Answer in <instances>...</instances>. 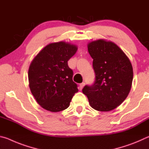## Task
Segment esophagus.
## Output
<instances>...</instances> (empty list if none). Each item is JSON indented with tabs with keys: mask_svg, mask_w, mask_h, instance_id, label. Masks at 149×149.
I'll use <instances>...</instances> for the list:
<instances>
[{
	"mask_svg": "<svg viewBox=\"0 0 149 149\" xmlns=\"http://www.w3.org/2000/svg\"><path fill=\"white\" fill-rule=\"evenodd\" d=\"M85 84L84 82H83V83H81V84H79L80 89H82L83 88H84V87L85 86Z\"/></svg>",
	"mask_w": 149,
	"mask_h": 149,
	"instance_id": "1",
	"label": "esophagus"
}]
</instances>
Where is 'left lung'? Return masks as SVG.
<instances>
[{"label":"left lung","mask_w":149,"mask_h":149,"mask_svg":"<svg viewBox=\"0 0 149 149\" xmlns=\"http://www.w3.org/2000/svg\"><path fill=\"white\" fill-rule=\"evenodd\" d=\"M93 59L95 80L82 89L93 108L108 112L127 98L133 77L132 65L120 47L111 41L99 39L87 45Z\"/></svg>","instance_id":"1"}]
</instances>
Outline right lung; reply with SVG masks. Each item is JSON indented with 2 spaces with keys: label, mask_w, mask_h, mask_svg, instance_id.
<instances>
[{
  "label": "right lung",
  "mask_w": 149,
  "mask_h": 149,
  "mask_svg": "<svg viewBox=\"0 0 149 149\" xmlns=\"http://www.w3.org/2000/svg\"><path fill=\"white\" fill-rule=\"evenodd\" d=\"M76 45L60 41L44 47L32 60L28 71L29 88L37 103L52 112L70 106L78 91L73 81V70L68 61L75 54Z\"/></svg>",
  "instance_id": "right-lung-1"
}]
</instances>
